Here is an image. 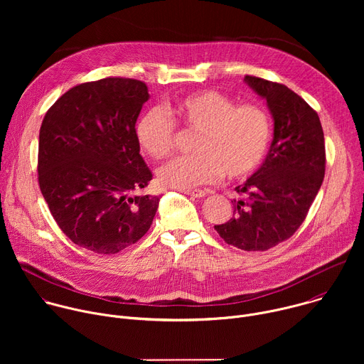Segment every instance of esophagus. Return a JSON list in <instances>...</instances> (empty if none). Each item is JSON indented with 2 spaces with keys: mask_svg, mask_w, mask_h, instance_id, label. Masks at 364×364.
<instances>
[{
  "mask_svg": "<svg viewBox=\"0 0 364 364\" xmlns=\"http://www.w3.org/2000/svg\"><path fill=\"white\" fill-rule=\"evenodd\" d=\"M181 193H186L191 197H196V198H200V197H204L205 193L203 190H181Z\"/></svg>",
  "mask_w": 364,
  "mask_h": 364,
  "instance_id": "34e87169",
  "label": "esophagus"
}]
</instances>
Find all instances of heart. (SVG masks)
<instances>
[{
    "label": "heart",
    "instance_id": "obj_1",
    "mask_svg": "<svg viewBox=\"0 0 364 364\" xmlns=\"http://www.w3.org/2000/svg\"><path fill=\"white\" fill-rule=\"evenodd\" d=\"M176 122L198 134L193 141L194 154L181 155L159 170L164 187L191 190L223 174L245 178L261 167L269 149L272 128L262 107L237 105L220 90L205 89L180 97L167 112L149 108L139 117L135 138L149 157L164 159L174 149Z\"/></svg>",
    "mask_w": 364,
    "mask_h": 364
}]
</instances>
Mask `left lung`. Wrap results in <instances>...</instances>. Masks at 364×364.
Listing matches in <instances>:
<instances>
[{"label":"left lung","instance_id":"8db88e82","mask_svg":"<svg viewBox=\"0 0 364 364\" xmlns=\"http://www.w3.org/2000/svg\"><path fill=\"white\" fill-rule=\"evenodd\" d=\"M245 82L267 99L274 139L262 166L235 190L233 218L216 225L237 249L268 250L289 239L305 220L326 173L324 132L318 114L289 87L256 76Z\"/></svg>","mask_w":364,"mask_h":364}]
</instances>
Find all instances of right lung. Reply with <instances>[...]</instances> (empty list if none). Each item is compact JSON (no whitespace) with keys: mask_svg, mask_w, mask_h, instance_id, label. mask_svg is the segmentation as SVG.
Wrapping results in <instances>:
<instances>
[{"mask_svg":"<svg viewBox=\"0 0 364 364\" xmlns=\"http://www.w3.org/2000/svg\"><path fill=\"white\" fill-rule=\"evenodd\" d=\"M144 82L80 83L46 112L38 136V186L62 232L95 253H118L149 229L160 197L136 194L152 180L135 122Z\"/></svg>","mask_w":364,"mask_h":364,"instance_id":"1","label":"right lung"}]
</instances>
